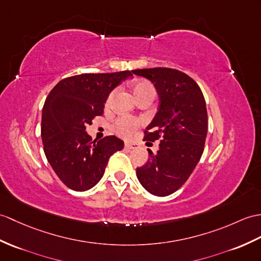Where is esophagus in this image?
Instances as JSON below:
<instances>
[{
  "instance_id": "obj_1",
  "label": "esophagus",
  "mask_w": 261,
  "mask_h": 261,
  "mask_svg": "<svg viewBox=\"0 0 261 261\" xmlns=\"http://www.w3.org/2000/svg\"><path fill=\"white\" fill-rule=\"evenodd\" d=\"M124 147L126 149H137V144L136 143H130V142H125Z\"/></svg>"
}]
</instances>
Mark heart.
Instances as JSON below:
<instances>
[{"label":"heart","instance_id":"b5f03b06","mask_svg":"<svg viewBox=\"0 0 261 261\" xmlns=\"http://www.w3.org/2000/svg\"><path fill=\"white\" fill-rule=\"evenodd\" d=\"M132 92L135 94L136 99H140L143 98V96L147 95H152L154 96L155 94V90L154 87L148 81L144 80H138L135 81L132 84ZM114 96V92H112L110 95L108 96L106 105L107 107L110 106V103ZM140 126V121L131 119V118H126V117H122L118 119L116 122L113 124V130L116 131L118 135L122 136V137H130L133 131L136 129H138Z\"/></svg>","mask_w":261,"mask_h":261}]
</instances>
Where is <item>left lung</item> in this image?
I'll return each instance as SVG.
<instances>
[{"instance_id": "obj_1", "label": "left lung", "mask_w": 261, "mask_h": 261, "mask_svg": "<svg viewBox=\"0 0 261 261\" xmlns=\"http://www.w3.org/2000/svg\"><path fill=\"white\" fill-rule=\"evenodd\" d=\"M148 79L159 95L158 112L144 131L143 141L160 140L155 153L148 149L149 161L137 169L145 190L158 197L177 191L201 158L208 131L203 94L196 81L174 69L133 70Z\"/></svg>"}]
</instances>
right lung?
<instances>
[{"instance_id": "obj_1", "label": "right lung", "mask_w": 261, "mask_h": 261, "mask_svg": "<svg viewBox=\"0 0 261 261\" xmlns=\"http://www.w3.org/2000/svg\"><path fill=\"white\" fill-rule=\"evenodd\" d=\"M130 71L65 77L48 93L42 110L41 137L46 159L62 182L86 191L99 182L110 156L124 143L114 136L92 140L87 126L102 116L109 94Z\"/></svg>"}]
</instances>
